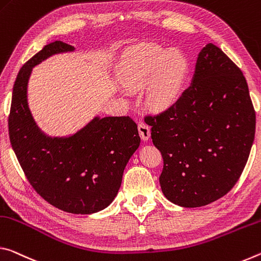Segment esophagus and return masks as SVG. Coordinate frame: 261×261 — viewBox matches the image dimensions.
<instances>
[{"label":"esophagus","instance_id":"obj_1","mask_svg":"<svg viewBox=\"0 0 261 261\" xmlns=\"http://www.w3.org/2000/svg\"><path fill=\"white\" fill-rule=\"evenodd\" d=\"M138 129H139L140 138L142 139L143 141H148L149 139H150V135H151L150 127H149V126L147 125V123H144V122L139 123Z\"/></svg>","mask_w":261,"mask_h":261}]
</instances>
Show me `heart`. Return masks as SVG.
Returning a JSON list of instances; mask_svg holds the SVG:
<instances>
[{
    "label": "heart",
    "instance_id": "heart-1",
    "mask_svg": "<svg viewBox=\"0 0 261 261\" xmlns=\"http://www.w3.org/2000/svg\"><path fill=\"white\" fill-rule=\"evenodd\" d=\"M191 71L190 61L179 49L156 44H139L123 52L119 77L130 91L146 89V104L153 112H164L176 104Z\"/></svg>",
    "mask_w": 261,
    "mask_h": 261
}]
</instances>
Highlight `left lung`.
<instances>
[{
	"mask_svg": "<svg viewBox=\"0 0 261 261\" xmlns=\"http://www.w3.org/2000/svg\"><path fill=\"white\" fill-rule=\"evenodd\" d=\"M149 122L164 161L162 192L185 208L206 206L227 194L254 140L255 113L246 80L212 42L200 50L190 87Z\"/></svg>",
	"mask_w": 261,
	"mask_h": 261,
	"instance_id": "8db88e82",
	"label": "left lung"
}]
</instances>
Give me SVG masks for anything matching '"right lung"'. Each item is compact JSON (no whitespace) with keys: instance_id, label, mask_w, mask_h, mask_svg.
Listing matches in <instances>:
<instances>
[{"instance_id":"right-lung-1","label":"right lung","mask_w":261,"mask_h":261,"mask_svg":"<svg viewBox=\"0 0 261 261\" xmlns=\"http://www.w3.org/2000/svg\"><path fill=\"white\" fill-rule=\"evenodd\" d=\"M75 47L57 40L22 67L12 89L9 136L28 180L47 202L71 214H93L110 206L128 161L139 148L138 126L129 117L96 115L74 134L49 136L37 125L28 102L32 69Z\"/></svg>"}]
</instances>
